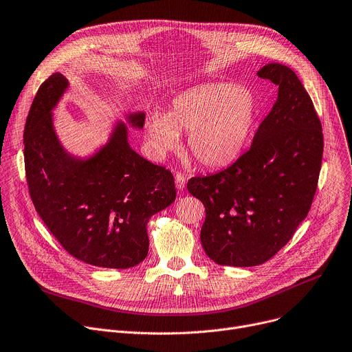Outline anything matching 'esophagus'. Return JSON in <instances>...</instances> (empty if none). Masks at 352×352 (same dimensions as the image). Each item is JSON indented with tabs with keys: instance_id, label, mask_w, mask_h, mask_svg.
I'll return each instance as SVG.
<instances>
[{
	"instance_id": "34e87169",
	"label": "esophagus",
	"mask_w": 352,
	"mask_h": 352,
	"mask_svg": "<svg viewBox=\"0 0 352 352\" xmlns=\"http://www.w3.org/2000/svg\"><path fill=\"white\" fill-rule=\"evenodd\" d=\"M175 184H176V187L179 188V190H183L184 186H186V177H184L183 173H176Z\"/></svg>"
}]
</instances>
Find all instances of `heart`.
<instances>
[{"instance_id":"heart-1","label":"heart","mask_w":352,"mask_h":352,"mask_svg":"<svg viewBox=\"0 0 352 352\" xmlns=\"http://www.w3.org/2000/svg\"><path fill=\"white\" fill-rule=\"evenodd\" d=\"M259 116L256 96L238 85L206 83L177 94L165 116L153 113L145 131L151 149L160 156L179 145L187 133V148L208 169L226 168L242 155Z\"/></svg>"}]
</instances>
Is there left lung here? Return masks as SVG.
Listing matches in <instances>:
<instances>
[{
  "label": "left lung",
  "mask_w": 352,
  "mask_h": 352,
  "mask_svg": "<svg viewBox=\"0 0 352 352\" xmlns=\"http://www.w3.org/2000/svg\"><path fill=\"white\" fill-rule=\"evenodd\" d=\"M258 76L279 91L251 148L227 169L187 183L206 207L201 245L219 265L269 261L307 217L317 188L324 142L309 93L285 65L269 63Z\"/></svg>",
  "instance_id": "obj_1"
}]
</instances>
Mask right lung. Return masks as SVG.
Instances as JSON below:
<instances>
[{
    "instance_id": "add662e5",
    "label": "right lung",
    "mask_w": 352,
    "mask_h": 352,
    "mask_svg": "<svg viewBox=\"0 0 352 352\" xmlns=\"http://www.w3.org/2000/svg\"><path fill=\"white\" fill-rule=\"evenodd\" d=\"M67 87V78L53 73L26 118L23 156L32 203L72 256L100 267L137 266L148 255L146 223L176 199L173 175L129 146L124 122L93 156L67 153L52 114ZM128 121L142 128L145 114H129Z\"/></svg>"
}]
</instances>
